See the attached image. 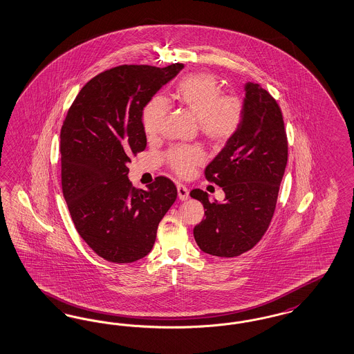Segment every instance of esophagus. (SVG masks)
I'll return each instance as SVG.
<instances>
[{
	"instance_id": "esophagus-1",
	"label": "esophagus",
	"mask_w": 354,
	"mask_h": 354,
	"mask_svg": "<svg viewBox=\"0 0 354 354\" xmlns=\"http://www.w3.org/2000/svg\"><path fill=\"white\" fill-rule=\"evenodd\" d=\"M178 196L183 201L184 200H188V198H189V191L183 184H178Z\"/></svg>"
}]
</instances>
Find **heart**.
I'll list each match as a JSON object with an SVG mask.
<instances>
[{
    "label": "heart",
    "instance_id": "b5f03b06",
    "mask_svg": "<svg viewBox=\"0 0 354 354\" xmlns=\"http://www.w3.org/2000/svg\"><path fill=\"white\" fill-rule=\"evenodd\" d=\"M175 99L198 120L201 134L209 141L223 145L239 131L243 118V101L236 95H223L218 80L205 72L183 77L175 89ZM167 105L165 100L153 97L142 112V127L147 136H154L162 127ZM171 169L179 175L189 174L205 160V153L198 146L178 145L167 151Z\"/></svg>",
    "mask_w": 354,
    "mask_h": 354
}]
</instances>
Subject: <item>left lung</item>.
<instances>
[{
	"mask_svg": "<svg viewBox=\"0 0 354 354\" xmlns=\"http://www.w3.org/2000/svg\"><path fill=\"white\" fill-rule=\"evenodd\" d=\"M243 118L204 171L208 182L223 187L225 198L211 203L207 192L192 189L205 218L194 227L198 248L207 254L232 258L253 249L269 227L287 165L288 143L282 111L259 84L245 85Z\"/></svg>",
	"mask_w": 354,
	"mask_h": 354,
	"instance_id": "obj_1",
	"label": "left lung"
}]
</instances>
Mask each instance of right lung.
<instances>
[{
	"mask_svg": "<svg viewBox=\"0 0 354 354\" xmlns=\"http://www.w3.org/2000/svg\"><path fill=\"white\" fill-rule=\"evenodd\" d=\"M183 67L125 64L101 72L82 88L63 121V196L80 237L109 262L130 263L149 254L178 196L166 176L136 189L127 163L146 149L143 108Z\"/></svg>",
	"mask_w": 354,
	"mask_h": 354,
	"instance_id": "1",
	"label": "right lung"
}]
</instances>
